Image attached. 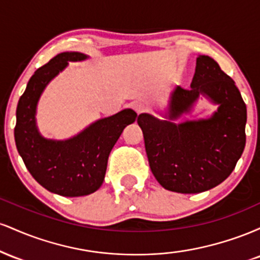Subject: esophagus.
<instances>
[{"label":"esophagus","instance_id":"34e87169","mask_svg":"<svg viewBox=\"0 0 260 260\" xmlns=\"http://www.w3.org/2000/svg\"><path fill=\"white\" fill-rule=\"evenodd\" d=\"M131 106H132V109L137 113H138V115H139V113H142L143 111H144V109H145L144 105H143L142 103H138V101H136V103H132V105H131Z\"/></svg>","mask_w":260,"mask_h":260}]
</instances>
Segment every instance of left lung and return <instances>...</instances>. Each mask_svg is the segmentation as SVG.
I'll return each instance as SVG.
<instances>
[{"instance_id": "obj_1", "label": "left lung", "mask_w": 260, "mask_h": 260, "mask_svg": "<svg viewBox=\"0 0 260 260\" xmlns=\"http://www.w3.org/2000/svg\"><path fill=\"white\" fill-rule=\"evenodd\" d=\"M199 96L219 105L210 119L175 124ZM166 120L138 116L149 165L165 189L201 193L216 187L234 171L246 145L247 107L235 82L209 56L197 58L190 89L176 86Z\"/></svg>"}]
</instances>
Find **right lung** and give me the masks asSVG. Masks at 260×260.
<instances>
[{
    "instance_id": "1",
    "label": "right lung",
    "mask_w": 260,
    "mask_h": 260,
    "mask_svg": "<svg viewBox=\"0 0 260 260\" xmlns=\"http://www.w3.org/2000/svg\"><path fill=\"white\" fill-rule=\"evenodd\" d=\"M86 58L80 52L58 53L35 71L17 106L14 139L18 153L38 183L63 197L88 196L99 189L113 145L137 117L133 110H122L67 140L46 139L39 133L35 113L41 92L68 62Z\"/></svg>"
}]
</instances>
